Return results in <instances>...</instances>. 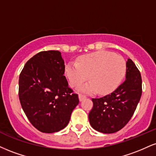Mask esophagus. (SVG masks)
<instances>
[{
	"mask_svg": "<svg viewBox=\"0 0 156 156\" xmlns=\"http://www.w3.org/2000/svg\"><path fill=\"white\" fill-rule=\"evenodd\" d=\"M78 97H79V100L80 101V102H81V101H83V99H85L86 98V96H84V95H82V94H79Z\"/></svg>",
	"mask_w": 156,
	"mask_h": 156,
	"instance_id": "34e87169",
	"label": "esophagus"
}]
</instances>
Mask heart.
Returning <instances> with one entry per match:
<instances>
[{"mask_svg":"<svg viewBox=\"0 0 156 156\" xmlns=\"http://www.w3.org/2000/svg\"><path fill=\"white\" fill-rule=\"evenodd\" d=\"M126 61L121 56L108 51H98L78 57V62H70L65 73L72 87L89 79L91 81L80 87L84 93L102 94L112 93L119 87L125 76Z\"/></svg>","mask_w":156,"mask_h":156,"instance_id":"heart-1","label":"heart"}]
</instances>
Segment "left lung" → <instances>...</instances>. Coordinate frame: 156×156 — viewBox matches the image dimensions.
Wrapping results in <instances>:
<instances>
[{
  "label": "left lung",
  "instance_id": "8db88e82",
  "mask_svg": "<svg viewBox=\"0 0 156 156\" xmlns=\"http://www.w3.org/2000/svg\"><path fill=\"white\" fill-rule=\"evenodd\" d=\"M142 77L132 59L126 62V80L110 94L93 98L89 114L93 129L104 134L121 130L128 123L142 95Z\"/></svg>",
  "mask_w": 156,
  "mask_h": 156
}]
</instances>
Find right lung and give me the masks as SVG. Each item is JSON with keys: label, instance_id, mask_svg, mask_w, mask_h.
<instances>
[{"label": "right lung", "instance_id": "obj_1", "mask_svg": "<svg viewBox=\"0 0 156 156\" xmlns=\"http://www.w3.org/2000/svg\"><path fill=\"white\" fill-rule=\"evenodd\" d=\"M59 51H44L26 62L19 79V98L28 120L44 133L67 126L79 102L69 87Z\"/></svg>", "mask_w": 156, "mask_h": 156}]
</instances>
